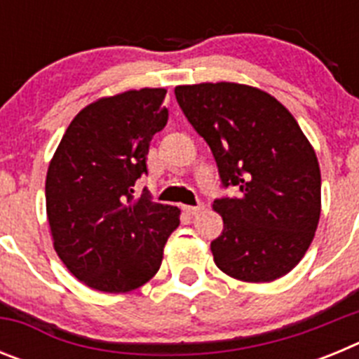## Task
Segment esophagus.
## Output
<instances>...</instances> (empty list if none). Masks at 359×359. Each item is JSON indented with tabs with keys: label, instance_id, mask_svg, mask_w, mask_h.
I'll list each match as a JSON object with an SVG mask.
<instances>
[{
	"label": "esophagus",
	"instance_id": "1",
	"mask_svg": "<svg viewBox=\"0 0 359 359\" xmlns=\"http://www.w3.org/2000/svg\"><path fill=\"white\" fill-rule=\"evenodd\" d=\"M203 208H205L203 205H198V207H183V210H185L189 215H198L201 214Z\"/></svg>",
	"mask_w": 359,
	"mask_h": 359
}]
</instances>
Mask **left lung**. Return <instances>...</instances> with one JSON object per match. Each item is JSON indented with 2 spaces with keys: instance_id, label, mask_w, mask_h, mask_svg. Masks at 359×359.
<instances>
[{
  "instance_id": "1",
  "label": "left lung",
  "mask_w": 359,
  "mask_h": 359,
  "mask_svg": "<svg viewBox=\"0 0 359 359\" xmlns=\"http://www.w3.org/2000/svg\"><path fill=\"white\" fill-rule=\"evenodd\" d=\"M176 100L210 147L223 187L237 198L214 201L223 231L214 262L243 282H271L302 261L322 208L315 149L286 107L236 82L176 86Z\"/></svg>"
}]
</instances>
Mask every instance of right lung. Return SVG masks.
I'll use <instances>...</instances> for the list:
<instances>
[{"label":"right lung","instance_id":"right-lung-1","mask_svg":"<svg viewBox=\"0 0 359 359\" xmlns=\"http://www.w3.org/2000/svg\"><path fill=\"white\" fill-rule=\"evenodd\" d=\"M167 90L144 88L86 106L66 129L46 174L53 248L91 290L128 293L151 280L180 208L135 198L152 136L165 128Z\"/></svg>","mask_w":359,"mask_h":359}]
</instances>
